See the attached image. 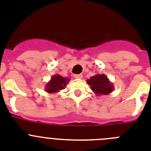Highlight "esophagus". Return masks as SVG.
<instances>
[{
  "label": "esophagus",
  "mask_w": 151,
  "mask_h": 151,
  "mask_svg": "<svg viewBox=\"0 0 151 151\" xmlns=\"http://www.w3.org/2000/svg\"><path fill=\"white\" fill-rule=\"evenodd\" d=\"M74 77H75L76 79H82L83 78V75L82 74H75Z\"/></svg>",
  "instance_id": "obj_1"
}]
</instances>
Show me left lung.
Here are the masks:
<instances>
[{
  "label": "left lung",
  "instance_id": "obj_1",
  "mask_svg": "<svg viewBox=\"0 0 151 151\" xmlns=\"http://www.w3.org/2000/svg\"><path fill=\"white\" fill-rule=\"evenodd\" d=\"M90 89L97 96L108 95L114 89L113 83L109 81L106 74H96L86 81Z\"/></svg>",
  "mask_w": 151,
  "mask_h": 151
}]
</instances>
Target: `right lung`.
<instances>
[{"instance_id": "right-lung-1", "label": "right lung", "mask_w": 151, "mask_h": 151, "mask_svg": "<svg viewBox=\"0 0 151 151\" xmlns=\"http://www.w3.org/2000/svg\"><path fill=\"white\" fill-rule=\"evenodd\" d=\"M70 79L63 77L59 74H55L52 76L51 80L45 86V90L48 93H56L60 90L65 88Z\"/></svg>"}]
</instances>
